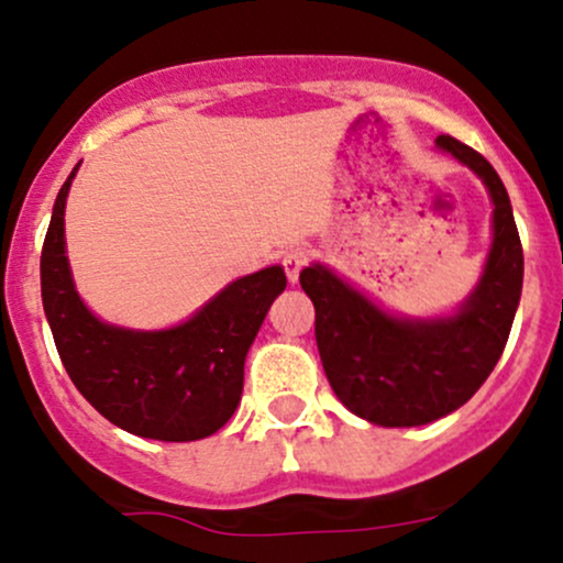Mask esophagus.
<instances>
[{"instance_id": "obj_1", "label": "esophagus", "mask_w": 563, "mask_h": 563, "mask_svg": "<svg viewBox=\"0 0 563 563\" xmlns=\"http://www.w3.org/2000/svg\"><path fill=\"white\" fill-rule=\"evenodd\" d=\"M307 262H309V251L301 249V245H296V249L286 251V256H283V269H286L290 283L299 280V273H301L303 264H307Z\"/></svg>"}]
</instances>
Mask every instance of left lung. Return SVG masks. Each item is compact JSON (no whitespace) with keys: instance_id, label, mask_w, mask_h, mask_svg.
<instances>
[{"instance_id":"8db88e82","label":"left lung","mask_w":563,"mask_h":563,"mask_svg":"<svg viewBox=\"0 0 563 563\" xmlns=\"http://www.w3.org/2000/svg\"><path fill=\"white\" fill-rule=\"evenodd\" d=\"M437 147L468 166L495 206L482 277L455 312L394 314L325 264L299 275L314 303V339L335 397L386 429L431 423L466 405L500 360L521 299L525 251L506 185L474 147L448 134L437 137Z\"/></svg>"}]
</instances>
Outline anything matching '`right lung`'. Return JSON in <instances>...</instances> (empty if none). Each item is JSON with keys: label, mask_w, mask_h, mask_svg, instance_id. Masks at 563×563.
<instances>
[{"label": "right lung", "mask_w": 563, "mask_h": 563, "mask_svg": "<svg viewBox=\"0 0 563 563\" xmlns=\"http://www.w3.org/2000/svg\"><path fill=\"white\" fill-rule=\"evenodd\" d=\"M55 198L42 249V303L74 386L113 426L158 442H196L222 429L243 394L245 354L286 290L283 267L224 286L196 314L164 331L111 325L89 312L66 256V198Z\"/></svg>", "instance_id": "1"}]
</instances>
